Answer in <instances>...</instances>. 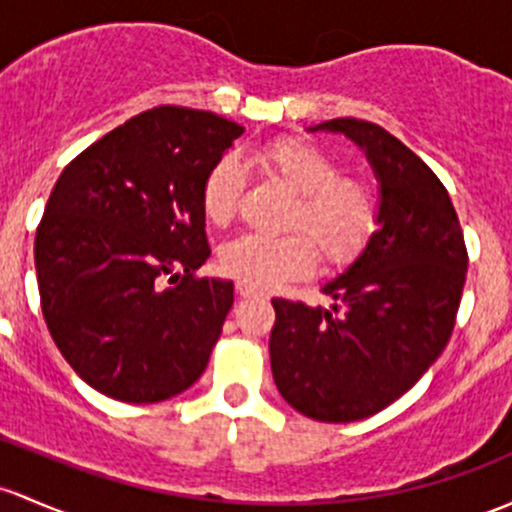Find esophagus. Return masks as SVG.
Masks as SVG:
<instances>
[{
	"instance_id": "esophagus-1",
	"label": "esophagus",
	"mask_w": 512,
	"mask_h": 512,
	"mask_svg": "<svg viewBox=\"0 0 512 512\" xmlns=\"http://www.w3.org/2000/svg\"><path fill=\"white\" fill-rule=\"evenodd\" d=\"M235 292H238V297L247 299V297H257V294H260V289L250 287V284H245V282H238V287H235Z\"/></svg>"
}]
</instances>
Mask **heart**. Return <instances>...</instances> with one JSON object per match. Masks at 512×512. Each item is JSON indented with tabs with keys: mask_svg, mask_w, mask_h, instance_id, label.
<instances>
[{
	"mask_svg": "<svg viewBox=\"0 0 512 512\" xmlns=\"http://www.w3.org/2000/svg\"><path fill=\"white\" fill-rule=\"evenodd\" d=\"M252 161L292 188L299 196L294 225L304 233L265 238L242 233L220 250L225 274L257 289L304 277L316 262V247L328 262L353 257L378 223V196L365 181L341 176V164L319 144L301 137H282L252 152ZM245 191V176L235 157H223L203 181V211L215 225L233 218ZM312 239L309 241L308 238Z\"/></svg>",
	"mask_w": 512,
	"mask_h": 512,
	"instance_id": "b5f03b06",
	"label": "heart"
}]
</instances>
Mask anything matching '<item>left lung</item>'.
<instances>
[{
  "label": "left lung",
  "instance_id": "8db88e82",
  "mask_svg": "<svg viewBox=\"0 0 512 512\" xmlns=\"http://www.w3.org/2000/svg\"><path fill=\"white\" fill-rule=\"evenodd\" d=\"M306 129L343 134L365 154L378 230L321 284L328 306L272 299V375L304 417L358 422L405 395L444 351L469 255L444 184L400 139L353 117Z\"/></svg>",
  "mask_w": 512,
  "mask_h": 512
}]
</instances>
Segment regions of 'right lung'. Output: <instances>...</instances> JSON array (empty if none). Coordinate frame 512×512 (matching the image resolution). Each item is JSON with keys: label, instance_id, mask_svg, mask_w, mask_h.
Wrapping results in <instances>:
<instances>
[{"label": "right lung", "instance_id": "1", "mask_svg": "<svg viewBox=\"0 0 512 512\" xmlns=\"http://www.w3.org/2000/svg\"><path fill=\"white\" fill-rule=\"evenodd\" d=\"M242 132L213 112L161 105L58 176L34 242L43 319L102 395L149 405L206 370L233 282L193 279L211 257L203 181Z\"/></svg>", "mask_w": 512, "mask_h": 512}]
</instances>
